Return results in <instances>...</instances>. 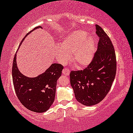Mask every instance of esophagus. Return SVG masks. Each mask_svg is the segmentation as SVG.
Returning a JSON list of instances; mask_svg holds the SVG:
<instances>
[{
	"label": "esophagus",
	"instance_id": "obj_1",
	"mask_svg": "<svg viewBox=\"0 0 133 133\" xmlns=\"http://www.w3.org/2000/svg\"><path fill=\"white\" fill-rule=\"evenodd\" d=\"M69 72H70V71H69V69L66 68H65L62 70V74H63L65 75H69Z\"/></svg>",
	"mask_w": 133,
	"mask_h": 133
}]
</instances>
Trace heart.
<instances>
[{
    "mask_svg": "<svg viewBox=\"0 0 133 133\" xmlns=\"http://www.w3.org/2000/svg\"><path fill=\"white\" fill-rule=\"evenodd\" d=\"M83 30L72 32L62 41L55 49L61 62L65 63L72 55L74 64L78 68H84L92 61L95 54V42L92 36Z\"/></svg>",
    "mask_w": 133,
    "mask_h": 133,
    "instance_id": "obj_1",
    "label": "heart"
}]
</instances>
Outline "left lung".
I'll return each instance as SVG.
<instances>
[{"instance_id": "obj_1", "label": "left lung", "mask_w": 133, "mask_h": 133, "mask_svg": "<svg viewBox=\"0 0 133 133\" xmlns=\"http://www.w3.org/2000/svg\"><path fill=\"white\" fill-rule=\"evenodd\" d=\"M95 26L99 41L92 61L84 70L72 71L69 74L75 98L87 106L95 105L105 97L117 70L116 56L111 41L101 27L98 25Z\"/></svg>"}]
</instances>
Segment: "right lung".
Listing matches in <instances>:
<instances>
[{"label": "right lung", "mask_w": 133, "mask_h": 133, "mask_svg": "<svg viewBox=\"0 0 133 133\" xmlns=\"http://www.w3.org/2000/svg\"><path fill=\"white\" fill-rule=\"evenodd\" d=\"M41 26L35 28L26 35L20 45L28 34ZM16 52L12 66V79L15 92L22 105L32 111H46L53 104L55 97L57 80L61 77L64 66L61 64H53L44 73L35 78L23 75L17 68Z\"/></svg>", "instance_id": "add662e5"}]
</instances>
